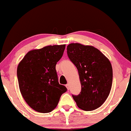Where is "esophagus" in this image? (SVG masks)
<instances>
[{
    "instance_id": "obj_1",
    "label": "esophagus",
    "mask_w": 131,
    "mask_h": 131,
    "mask_svg": "<svg viewBox=\"0 0 131 131\" xmlns=\"http://www.w3.org/2000/svg\"><path fill=\"white\" fill-rule=\"evenodd\" d=\"M66 87H67V88L68 90H70V85H69L68 84L66 85Z\"/></svg>"
}]
</instances>
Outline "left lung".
I'll return each instance as SVG.
<instances>
[{
    "label": "left lung",
    "instance_id": "8db88e82",
    "mask_svg": "<svg viewBox=\"0 0 131 131\" xmlns=\"http://www.w3.org/2000/svg\"><path fill=\"white\" fill-rule=\"evenodd\" d=\"M68 56L78 70L81 91L72 95L79 108H98L108 97L112 85L113 70L108 58L92 46L71 43L67 46Z\"/></svg>",
    "mask_w": 131,
    "mask_h": 131
}]
</instances>
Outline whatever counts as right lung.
<instances>
[{"instance_id":"right-lung-1","label":"right lung","mask_w":131,"mask_h":131,"mask_svg":"<svg viewBox=\"0 0 131 131\" xmlns=\"http://www.w3.org/2000/svg\"><path fill=\"white\" fill-rule=\"evenodd\" d=\"M65 44L30 50L19 63L17 77L24 100L31 108L46 113L56 108L67 91L58 81L57 63L63 56Z\"/></svg>"}]
</instances>
